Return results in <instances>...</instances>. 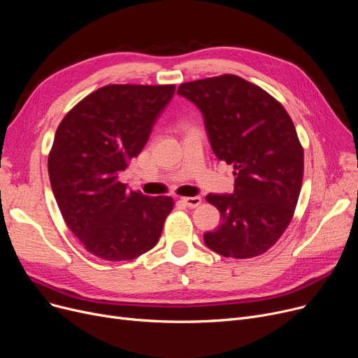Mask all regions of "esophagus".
<instances>
[{"mask_svg":"<svg viewBox=\"0 0 358 358\" xmlns=\"http://www.w3.org/2000/svg\"><path fill=\"white\" fill-rule=\"evenodd\" d=\"M181 200H182V203H184L185 206H189V208H192V209L199 208L200 203H201V197H199V196H194V197H182Z\"/></svg>","mask_w":358,"mask_h":358,"instance_id":"34e87169","label":"esophagus"}]
</instances>
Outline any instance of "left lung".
<instances>
[{
  "instance_id": "left-lung-1",
  "label": "left lung",
  "mask_w": 358,
  "mask_h": 358,
  "mask_svg": "<svg viewBox=\"0 0 358 358\" xmlns=\"http://www.w3.org/2000/svg\"><path fill=\"white\" fill-rule=\"evenodd\" d=\"M178 96L203 115L217 159L234 165L232 194H208L220 212L206 247L223 257L264 254L293 217L303 180V149L285 107L236 75L185 83Z\"/></svg>"
}]
</instances>
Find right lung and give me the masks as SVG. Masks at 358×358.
Wrapping results in <instances>:
<instances>
[{"label": "right lung", "mask_w": 358, "mask_h": 358, "mask_svg": "<svg viewBox=\"0 0 358 358\" xmlns=\"http://www.w3.org/2000/svg\"><path fill=\"white\" fill-rule=\"evenodd\" d=\"M176 85H106L56 129L48 171L71 232L101 259L129 261L152 250L174 208L168 196L131 192L119 174L138 157Z\"/></svg>", "instance_id": "right-lung-1"}]
</instances>
